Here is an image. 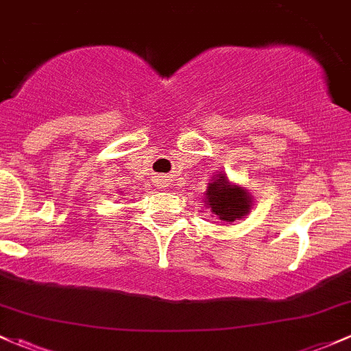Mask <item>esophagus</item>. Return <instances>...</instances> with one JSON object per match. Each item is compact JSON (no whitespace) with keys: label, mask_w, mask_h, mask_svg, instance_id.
<instances>
[{"label":"esophagus","mask_w":351,"mask_h":351,"mask_svg":"<svg viewBox=\"0 0 351 351\" xmlns=\"http://www.w3.org/2000/svg\"><path fill=\"white\" fill-rule=\"evenodd\" d=\"M156 184L159 186V189H165V187L169 186V179L165 176H159L156 179Z\"/></svg>","instance_id":"obj_1"}]
</instances>
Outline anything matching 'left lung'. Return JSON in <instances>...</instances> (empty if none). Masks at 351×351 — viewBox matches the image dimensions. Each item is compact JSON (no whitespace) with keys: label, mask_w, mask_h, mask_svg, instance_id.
<instances>
[{"label":"left lung","mask_w":351,"mask_h":351,"mask_svg":"<svg viewBox=\"0 0 351 351\" xmlns=\"http://www.w3.org/2000/svg\"><path fill=\"white\" fill-rule=\"evenodd\" d=\"M204 204L221 221L234 222L244 219L252 207V195L246 187L231 182L224 172L210 179L204 192Z\"/></svg>","instance_id":"obj_1"}]
</instances>
